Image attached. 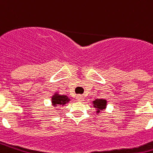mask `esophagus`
<instances>
[{"label": "esophagus", "mask_w": 153, "mask_h": 153, "mask_svg": "<svg viewBox=\"0 0 153 153\" xmlns=\"http://www.w3.org/2000/svg\"><path fill=\"white\" fill-rule=\"evenodd\" d=\"M76 99L78 101H83V100H84V97H83L82 95H78L76 97Z\"/></svg>", "instance_id": "34e87169"}]
</instances>
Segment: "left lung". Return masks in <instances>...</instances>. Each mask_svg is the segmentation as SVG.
<instances>
[{
  "label": "left lung",
  "mask_w": 153,
  "mask_h": 153,
  "mask_svg": "<svg viewBox=\"0 0 153 153\" xmlns=\"http://www.w3.org/2000/svg\"><path fill=\"white\" fill-rule=\"evenodd\" d=\"M94 105L95 108H97V112H100V111L105 109L106 100H95L94 101Z\"/></svg>",
  "instance_id": "8db88e82"
}]
</instances>
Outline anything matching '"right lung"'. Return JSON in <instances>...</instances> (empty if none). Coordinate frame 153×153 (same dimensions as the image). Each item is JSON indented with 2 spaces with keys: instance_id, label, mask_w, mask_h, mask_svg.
<instances>
[{
  "instance_id": "obj_1",
  "label": "right lung",
  "mask_w": 153,
  "mask_h": 153,
  "mask_svg": "<svg viewBox=\"0 0 153 153\" xmlns=\"http://www.w3.org/2000/svg\"><path fill=\"white\" fill-rule=\"evenodd\" d=\"M68 101V99L66 95H59V94H54L52 98V102L53 105H65V103Z\"/></svg>"
}]
</instances>
